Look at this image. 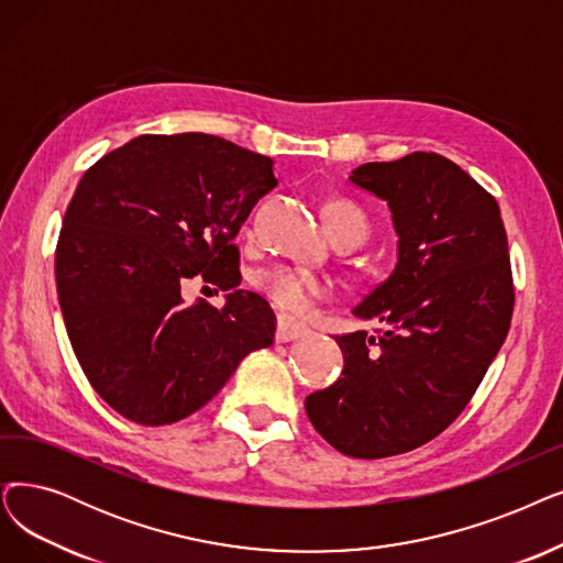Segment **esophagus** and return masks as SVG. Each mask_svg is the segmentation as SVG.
<instances>
[{"mask_svg":"<svg viewBox=\"0 0 563 563\" xmlns=\"http://www.w3.org/2000/svg\"><path fill=\"white\" fill-rule=\"evenodd\" d=\"M310 329L301 322H295L291 317L280 314L278 317V327H276V342H291V340H299L303 335H308Z\"/></svg>","mask_w":563,"mask_h":563,"instance_id":"1","label":"esophagus"}]
</instances>
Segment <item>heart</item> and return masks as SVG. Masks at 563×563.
I'll use <instances>...</instances> for the list:
<instances>
[{"label": "heart", "instance_id": "heart-1", "mask_svg": "<svg viewBox=\"0 0 563 563\" xmlns=\"http://www.w3.org/2000/svg\"><path fill=\"white\" fill-rule=\"evenodd\" d=\"M324 218L331 234L354 232L361 241L368 234V218L352 202H331L324 209ZM255 285L268 301L291 314H303L317 299L331 295V285L324 278L295 266L262 268L255 276Z\"/></svg>", "mask_w": 563, "mask_h": 563}]
</instances>
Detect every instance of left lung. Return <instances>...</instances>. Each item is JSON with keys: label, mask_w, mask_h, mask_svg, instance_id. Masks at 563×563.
<instances>
[{"label": "left lung", "mask_w": 563, "mask_h": 563, "mask_svg": "<svg viewBox=\"0 0 563 563\" xmlns=\"http://www.w3.org/2000/svg\"><path fill=\"white\" fill-rule=\"evenodd\" d=\"M350 181L386 202L398 260L352 308L382 331L335 338L342 377L306 411L342 455L377 460L430 442L467 407L506 340L512 280L499 205L453 161L413 152Z\"/></svg>", "instance_id": "left-lung-1"}]
</instances>
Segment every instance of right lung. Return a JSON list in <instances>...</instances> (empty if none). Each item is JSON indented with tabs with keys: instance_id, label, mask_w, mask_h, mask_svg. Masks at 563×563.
<instances>
[{
	"instance_id": "obj_1",
	"label": "right lung",
	"mask_w": 563,
	"mask_h": 563,
	"mask_svg": "<svg viewBox=\"0 0 563 563\" xmlns=\"http://www.w3.org/2000/svg\"><path fill=\"white\" fill-rule=\"evenodd\" d=\"M276 184L272 158L205 133L133 137L80 179L57 297L87 379L121 417L177 423L274 345L276 314L239 289L232 241ZM195 275L229 291L223 309L185 306L180 285Z\"/></svg>"
}]
</instances>
